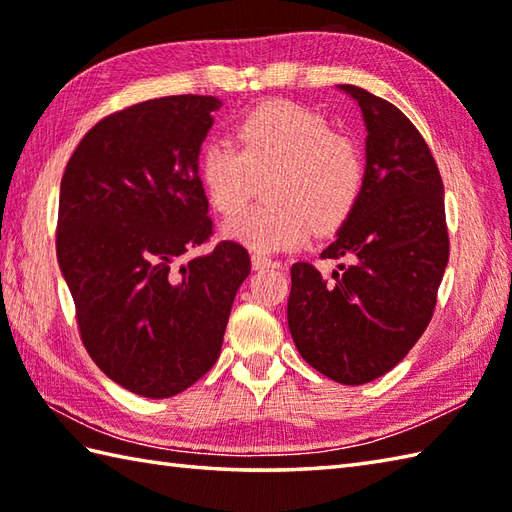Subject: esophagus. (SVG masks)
<instances>
[{
  "instance_id": "1",
  "label": "esophagus",
  "mask_w": 512,
  "mask_h": 512,
  "mask_svg": "<svg viewBox=\"0 0 512 512\" xmlns=\"http://www.w3.org/2000/svg\"><path fill=\"white\" fill-rule=\"evenodd\" d=\"M250 262H253V268L255 270H264V268H279V262H275V259H270L262 253H255L253 257H250Z\"/></svg>"
}]
</instances>
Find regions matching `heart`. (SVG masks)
<instances>
[{
  "label": "heart",
  "instance_id": "b5f03b06",
  "mask_svg": "<svg viewBox=\"0 0 512 512\" xmlns=\"http://www.w3.org/2000/svg\"><path fill=\"white\" fill-rule=\"evenodd\" d=\"M200 182L211 206L236 215L268 179L264 205L226 222L224 235L253 250H284L310 235H330L350 220L365 184L356 140L330 132L325 118L290 101L255 107L233 140H213L200 156Z\"/></svg>",
  "mask_w": 512,
  "mask_h": 512
}]
</instances>
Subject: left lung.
<instances>
[{"label":"left lung","instance_id":"obj_1","mask_svg":"<svg viewBox=\"0 0 512 512\" xmlns=\"http://www.w3.org/2000/svg\"><path fill=\"white\" fill-rule=\"evenodd\" d=\"M363 112L361 200L323 259L347 257L334 281L290 268L288 328L299 354L341 385L387 374L427 330L449 262L444 187L429 145L396 105L339 85Z\"/></svg>","mask_w":512,"mask_h":512}]
</instances>
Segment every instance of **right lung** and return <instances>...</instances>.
<instances>
[{
    "label": "right lung",
    "instance_id": "obj_1",
    "mask_svg": "<svg viewBox=\"0 0 512 512\" xmlns=\"http://www.w3.org/2000/svg\"><path fill=\"white\" fill-rule=\"evenodd\" d=\"M222 101L162 96L105 116L61 178L57 257L81 341L114 383L169 398L215 365L248 250L213 235L198 156Z\"/></svg>",
    "mask_w": 512,
    "mask_h": 512
}]
</instances>
